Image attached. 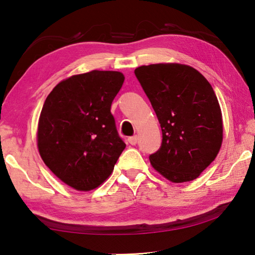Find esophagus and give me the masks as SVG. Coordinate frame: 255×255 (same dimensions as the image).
Instances as JSON below:
<instances>
[{
  "label": "esophagus",
  "instance_id": "esophagus-1",
  "mask_svg": "<svg viewBox=\"0 0 255 255\" xmlns=\"http://www.w3.org/2000/svg\"><path fill=\"white\" fill-rule=\"evenodd\" d=\"M128 142L130 143V144H132V145L137 144V142H138V137H137V136H132V137H130V138H128Z\"/></svg>",
  "mask_w": 255,
  "mask_h": 255
}]
</instances>
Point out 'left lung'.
Returning a JSON list of instances; mask_svg holds the SVG:
<instances>
[{
	"instance_id": "left-lung-1",
	"label": "left lung",
	"mask_w": 255,
	"mask_h": 255,
	"mask_svg": "<svg viewBox=\"0 0 255 255\" xmlns=\"http://www.w3.org/2000/svg\"><path fill=\"white\" fill-rule=\"evenodd\" d=\"M162 130V143L151 164L174 183L197 178L217 156L223 142V117L215 92L204 75L178 63L134 70Z\"/></svg>"
}]
</instances>
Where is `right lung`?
<instances>
[{"label":"right lung","mask_w":255,"mask_h":255,"mask_svg":"<svg viewBox=\"0 0 255 255\" xmlns=\"http://www.w3.org/2000/svg\"><path fill=\"white\" fill-rule=\"evenodd\" d=\"M124 80L117 71L73 75L57 84L42 106L37 132L41 159L78 191L100 186L126 148L111 113Z\"/></svg>","instance_id":"1"}]
</instances>
